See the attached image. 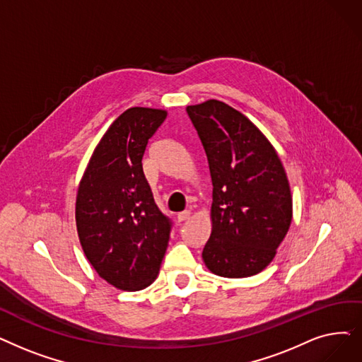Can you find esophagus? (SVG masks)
Segmentation results:
<instances>
[{"instance_id":"1","label":"esophagus","mask_w":362,"mask_h":362,"mask_svg":"<svg viewBox=\"0 0 362 362\" xmlns=\"http://www.w3.org/2000/svg\"><path fill=\"white\" fill-rule=\"evenodd\" d=\"M189 216H191V211H189V210L180 211V213H177V220H179V222H185V220L189 218Z\"/></svg>"}]
</instances>
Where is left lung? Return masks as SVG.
Segmentation results:
<instances>
[{"mask_svg":"<svg viewBox=\"0 0 362 362\" xmlns=\"http://www.w3.org/2000/svg\"><path fill=\"white\" fill-rule=\"evenodd\" d=\"M206 151L211 183L207 268L225 278L256 275L288 232L293 201L286 170L264 134L220 100L186 107Z\"/></svg>","mask_w":362,"mask_h":362,"instance_id":"8db88e82","label":"left lung"}]
</instances>
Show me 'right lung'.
I'll return each mask as SVG.
<instances>
[{
    "mask_svg": "<svg viewBox=\"0 0 362 362\" xmlns=\"http://www.w3.org/2000/svg\"><path fill=\"white\" fill-rule=\"evenodd\" d=\"M163 109L130 107L94 149L78 186L75 220L84 255L100 278L127 291L160 272L171 220L155 204L142 158L164 122Z\"/></svg>",
    "mask_w": 362,
    "mask_h": 362,
    "instance_id": "right-lung-1",
    "label": "right lung"
}]
</instances>
